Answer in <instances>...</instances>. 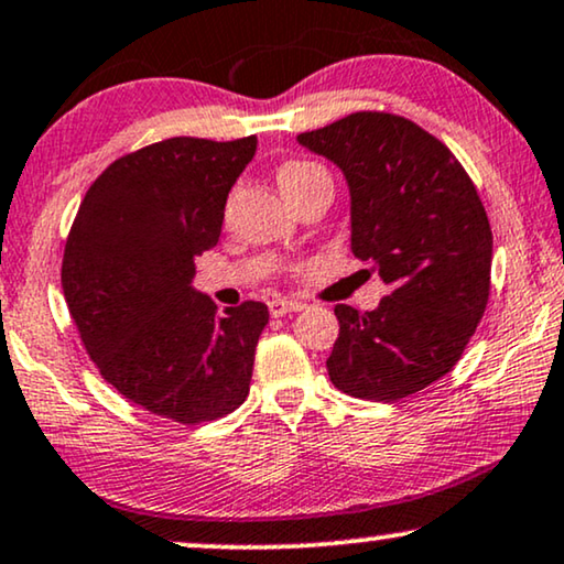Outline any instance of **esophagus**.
<instances>
[{
    "mask_svg": "<svg viewBox=\"0 0 564 564\" xmlns=\"http://www.w3.org/2000/svg\"><path fill=\"white\" fill-rule=\"evenodd\" d=\"M268 310L273 317H286V314H294V312H302L304 304L302 302H291V299H273V302L268 304Z\"/></svg>",
    "mask_w": 564,
    "mask_h": 564,
    "instance_id": "obj_1",
    "label": "esophagus"
}]
</instances>
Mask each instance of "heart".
<instances>
[{
  "mask_svg": "<svg viewBox=\"0 0 564 564\" xmlns=\"http://www.w3.org/2000/svg\"><path fill=\"white\" fill-rule=\"evenodd\" d=\"M319 177H329L325 167H319V164H314V162H302V160L283 162L275 172V180H278V185H281L283 195L294 193V191H299V187L310 185Z\"/></svg>",
  "mask_w": 564,
  "mask_h": 564,
  "instance_id": "b5f03b06",
  "label": "heart"
}]
</instances>
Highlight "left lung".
Returning <instances> with one entry per match:
<instances>
[{
  "instance_id": "1",
  "label": "left lung",
  "mask_w": 564,
  "mask_h": 564,
  "mask_svg": "<svg viewBox=\"0 0 564 564\" xmlns=\"http://www.w3.org/2000/svg\"><path fill=\"white\" fill-rule=\"evenodd\" d=\"M296 141L340 167L350 252L389 289L371 312L335 306L329 379L377 402L431 387L462 358L490 296L492 231L477 187L446 144L392 112H352Z\"/></svg>"
}]
</instances>
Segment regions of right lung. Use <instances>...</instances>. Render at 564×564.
<instances>
[{
    "label": "right lung",
    "instance_id": "1",
    "mask_svg": "<svg viewBox=\"0 0 564 564\" xmlns=\"http://www.w3.org/2000/svg\"><path fill=\"white\" fill-rule=\"evenodd\" d=\"M254 147L177 137L120 156L66 239L62 286L89 358L126 400L175 423L229 415L250 392L268 306L216 314L193 275Z\"/></svg>",
    "mask_w": 564,
    "mask_h": 564
}]
</instances>
